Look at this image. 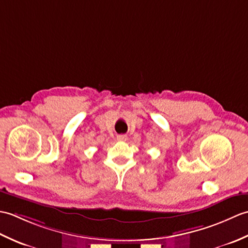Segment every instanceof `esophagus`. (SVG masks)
Wrapping results in <instances>:
<instances>
[{
  "mask_svg": "<svg viewBox=\"0 0 248 248\" xmlns=\"http://www.w3.org/2000/svg\"><path fill=\"white\" fill-rule=\"evenodd\" d=\"M117 140L119 141H125V140H128V138H127V135H118L117 136Z\"/></svg>",
  "mask_w": 248,
  "mask_h": 248,
  "instance_id": "34e87169",
  "label": "esophagus"
}]
</instances>
